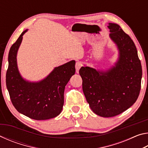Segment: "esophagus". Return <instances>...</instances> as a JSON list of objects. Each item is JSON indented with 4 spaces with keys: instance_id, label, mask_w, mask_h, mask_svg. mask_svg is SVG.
I'll return each mask as SVG.
<instances>
[{
    "instance_id": "obj_1",
    "label": "esophagus",
    "mask_w": 148,
    "mask_h": 148,
    "mask_svg": "<svg viewBox=\"0 0 148 148\" xmlns=\"http://www.w3.org/2000/svg\"><path fill=\"white\" fill-rule=\"evenodd\" d=\"M82 66V64L80 62H77L76 63V66H75L77 71H78Z\"/></svg>"
}]
</instances>
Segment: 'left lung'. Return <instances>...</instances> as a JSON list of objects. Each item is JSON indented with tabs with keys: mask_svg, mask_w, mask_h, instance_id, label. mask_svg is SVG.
Wrapping results in <instances>:
<instances>
[{
	"mask_svg": "<svg viewBox=\"0 0 148 148\" xmlns=\"http://www.w3.org/2000/svg\"><path fill=\"white\" fill-rule=\"evenodd\" d=\"M110 38L118 59L105 71L85 66L79 70L82 89L92 111L99 116H116L129 108L138 97L142 76L136 47L119 25L108 23Z\"/></svg>",
	"mask_w": 148,
	"mask_h": 148,
	"instance_id": "obj_1",
	"label": "left lung"
}]
</instances>
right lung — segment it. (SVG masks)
I'll use <instances>...</instances> for the list:
<instances>
[{
  "label": "right lung",
  "instance_id": "add662e5",
  "mask_svg": "<svg viewBox=\"0 0 148 148\" xmlns=\"http://www.w3.org/2000/svg\"><path fill=\"white\" fill-rule=\"evenodd\" d=\"M27 31L22 32L10 49L6 76L7 89L12 104L19 113L35 120L53 118L62 111L64 88L76 72V61L72 60L56 67L39 82L24 79L17 67V54Z\"/></svg>",
  "mask_w": 148,
  "mask_h": 148
}]
</instances>
